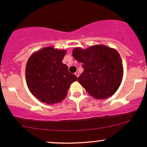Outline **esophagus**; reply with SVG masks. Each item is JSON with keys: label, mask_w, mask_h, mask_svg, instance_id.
I'll return each mask as SVG.
<instances>
[{"label": "esophagus", "mask_w": 147, "mask_h": 147, "mask_svg": "<svg viewBox=\"0 0 147 147\" xmlns=\"http://www.w3.org/2000/svg\"><path fill=\"white\" fill-rule=\"evenodd\" d=\"M75 75L77 77H78V76H79V72H78V71H76V73H75Z\"/></svg>", "instance_id": "34e87169"}]
</instances>
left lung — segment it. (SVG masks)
<instances>
[{
  "label": "left lung",
  "instance_id": "8db88e82",
  "mask_svg": "<svg viewBox=\"0 0 147 147\" xmlns=\"http://www.w3.org/2000/svg\"><path fill=\"white\" fill-rule=\"evenodd\" d=\"M73 56L82 63L84 71L78 81L89 95L104 99L117 91L123 77V67L116 50L102 45L86 49L75 48Z\"/></svg>",
  "mask_w": 147,
  "mask_h": 147
}]
</instances>
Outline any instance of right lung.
<instances>
[{
	"instance_id": "right-lung-1",
	"label": "right lung",
	"mask_w": 147,
	"mask_h": 147,
	"mask_svg": "<svg viewBox=\"0 0 147 147\" xmlns=\"http://www.w3.org/2000/svg\"><path fill=\"white\" fill-rule=\"evenodd\" d=\"M66 51L45 47L30 56L26 65L27 84L31 93L47 104L58 103L65 99L70 84L77 76L69 72L63 63Z\"/></svg>"
}]
</instances>
